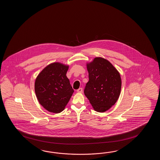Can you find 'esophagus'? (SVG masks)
<instances>
[{
  "label": "esophagus",
  "instance_id": "1",
  "mask_svg": "<svg viewBox=\"0 0 160 160\" xmlns=\"http://www.w3.org/2000/svg\"><path fill=\"white\" fill-rule=\"evenodd\" d=\"M83 92V89L82 88H79L77 90V92H79V93H81L82 92Z\"/></svg>",
  "mask_w": 160,
  "mask_h": 160
}]
</instances>
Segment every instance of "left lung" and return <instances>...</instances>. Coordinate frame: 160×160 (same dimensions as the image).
Returning <instances> with one entry per match:
<instances>
[{
  "instance_id": "obj_1",
  "label": "left lung",
  "mask_w": 160,
  "mask_h": 160,
  "mask_svg": "<svg viewBox=\"0 0 160 160\" xmlns=\"http://www.w3.org/2000/svg\"><path fill=\"white\" fill-rule=\"evenodd\" d=\"M89 81L84 90L93 109L105 112L114 105L119 98L121 79L119 72L104 58L97 57L87 64Z\"/></svg>"
}]
</instances>
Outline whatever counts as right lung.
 Masks as SVG:
<instances>
[{"label": "right lung", "mask_w": 160, "mask_h": 160, "mask_svg": "<svg viewBox=\"0 0 160 160\" xmlns=\"http://www.w3.org/2000/svg\"><path fill=\"white\" fill-rule=\"evenodd\" d=\"M68 68V66L52 63L46 66L36 78V96L39 103L48 112H62L74 92L66 77Z\"/></svg>", "instance_id": "obj_1"}]
</instances>
